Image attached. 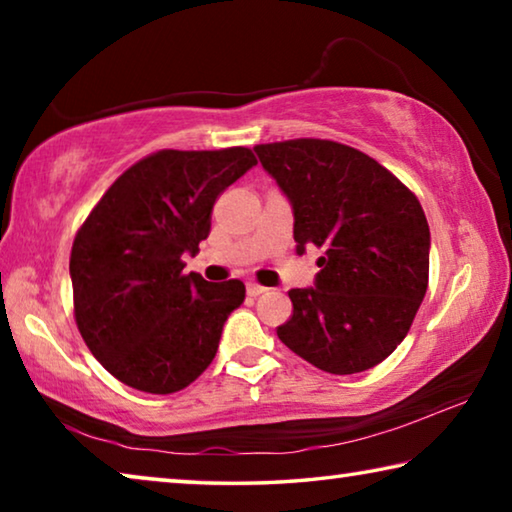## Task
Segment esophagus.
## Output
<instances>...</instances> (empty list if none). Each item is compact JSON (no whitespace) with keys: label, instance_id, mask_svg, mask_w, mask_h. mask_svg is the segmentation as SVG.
Returning a JSON list of instances; mask_svg holds the SVG:
<instances>
[{"label":"esophagus","instance_id":"obj_1","mask_svg":"<svg viewBox=\"0 0 512 512\" xmlns=\"http://www.w3.org/2000/svg\"><path fill=\"white\" fill-rule=\"evenodd\" d=\"M264 291H266V289H264V287H259V284H255V282H248V284H246V293H248L250 298H257V296H262Z\"/></svg>","mask_w":512,"mask_h":512}]
</instances>
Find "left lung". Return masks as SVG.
<instances>
[{
  "mask_svg": "<svg viewBox=\"0 0 512 512\" xmlns=\"http://www.w3.org/2000/svg\"><path fill=\"white\" fill-rule=\"evenodd\" d=\"M293 210L296 253L323 250L314 287L291 289L277 336L311 366L354 375L409 334L429 282L431 235L409 187L370 155L329 140L259 144Z\"/></svg>",
  "mask_w": 512,
  "mask_h": 512,
  "instance_id": "1",
  "label": "left lung"
}]
</instances>
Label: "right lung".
I'll list each match as a JSON object with an SVG mask.
<instances>
[{"label": "right lung", "instance_id": "right-lung-1", "mask_svg": "<svg viewBox=\"0 0 512 512\" xmlns=\"http://www.w3.org/2000/svg\"><path fill=\"white\" fill-rule=\"evenodd\" d=\"M255 164L246 146L158 151L121 173L76 232V325L121 384L169 395L212 363L246 287L185 275L183 255L198 253L216 198Z\"/></svg>", "mask_w": 512, "mask_h": 512}]
</instances>
